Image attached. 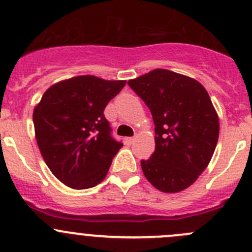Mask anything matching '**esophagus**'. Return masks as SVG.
I'll return each instance as SVG.
<instances>
[{"instance_id":"esophagus-1","label":"esophagus","mask_w":252,"mask_h":252,"mask_svg":"<svg viewBox=\"0 0 252 252\" xmlns=\"http://www.w3.org/2000/svg\"><path fill=\"white\" fill-rule=\"evenodd\" d=\"M134 139H136V138H134V137H127V138H126V143L132 144L134 142Z\"/></svg>"}]
</instances>
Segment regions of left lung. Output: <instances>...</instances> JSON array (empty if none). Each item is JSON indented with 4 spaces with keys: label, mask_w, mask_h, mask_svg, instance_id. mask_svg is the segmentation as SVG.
<instances>
[{
    "label": "left lung",
    "mask_w": 252,
    "mask_h": 252,
    "mask_svg": "<svg viewBox=\"0 0 252 252\" xmlns=\"http://www.w3.org/2000/svg\"><path fill=\"white\" fill-rule=\"evenodd\" d=\"M127 84L148 106L156 126V151L141 160L144 176L161 192L185 190L207 168L218 142V114L207 91L196 79L163 68Z\"/></svg>",
    "instance_id": "8db88e82"
}]
</instances>
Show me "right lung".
<instances>
[{"mask_svg": "<svg viewBox=\"0 0 252 252\" xmlns=\"http://www.w3.org/2000/svg\"><path fill=\"white\" fill-rule=\"evenodd\" d=\"M125 84L89 74L72 77L52 84L34 108L42 158L68 188L86 190L105 179L123 144L111 137L104 109Z\"/></svg>", "mask_w": 252, "mask_h": 252, "instance_id": "add662e5", "label": "right lung"}]
</instances>
